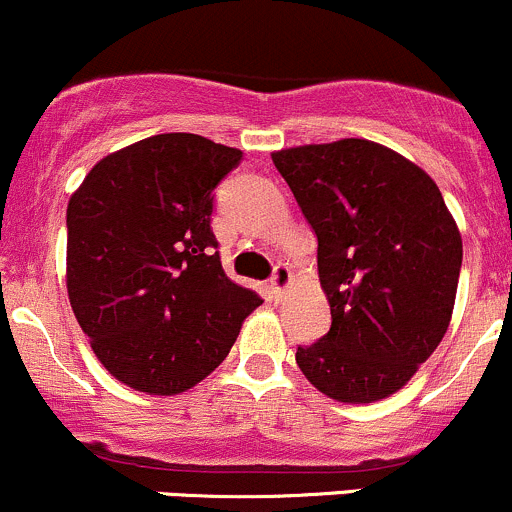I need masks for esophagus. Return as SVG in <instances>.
Returning <instances> with one entry per match:
<instances>
[{"instance_id":"obj_1","label":"esophagus","mask_w":512,"mask_h":512,"mask_svg":"<svg viewBox=\"0 0 512 512\" xmlns=\"http://www.w3.org/2000/svg\"><path fill=\"white\" fill-rule=\"evenodd\" d=\"M289 282H292V272H289V267H284V265L274 267L270 284H272V292L277 294V297L289 287Z\"/></svg>"}]
</instances>
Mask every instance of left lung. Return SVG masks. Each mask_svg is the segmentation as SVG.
Returning a JSON list of instances; mask_svg holds the SVG:
<instances>
[{"label":"left lung","mask_w":512,"mask_h":512,"mask_svg":"<svg viewBox=\"0 0 512 512\" xmlns=\"http://www.w3.org/2000/svg\"><path fill=\"white\" fill-rule=\"evenodd\" d=\"M314 228L331 328L297 365L338 402H375L410 383L449 328L461 235L439 186L368 139L272 154Z\"/></svg>","instance_id":"left-lung-1"}]
</instances>
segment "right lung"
<instances>
[{
	"mask_svg": "<svg viewBox=\"0 0 512 512\" xmlns=\"http://www.w3.org/2000/svg\"><path fill=\"white\" fill-rule=\"evenodd\" d=\"M242 152L171 132L107 154L68 201L73 314L112 378L179 395L225 360L262 304L228 279L211 230L213 188Z\"/></svg>",
	"mask_w": 512,
	"mask_h": 512,
	"instance_id": "obj_1",
	"label": "right lung"
}]
</instances>
